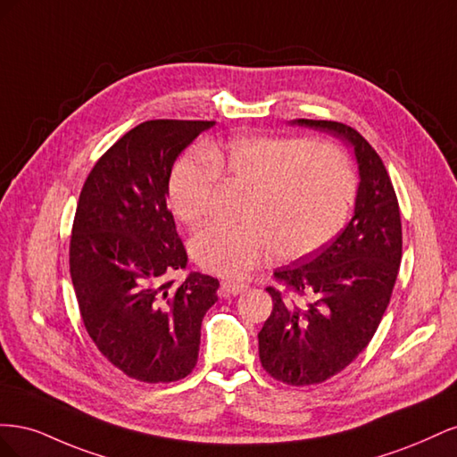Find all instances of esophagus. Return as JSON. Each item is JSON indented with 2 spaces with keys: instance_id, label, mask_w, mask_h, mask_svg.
<instances>
[{
  "instance_id": "34e87169",
  "label": "esophagus",
  "mask_w": 457,
  "mask_h": 457,
  "mask_svg": "<svg viewBox=\"0 0 457 457\" xmlns=\"http://www.w3.org/2000/svg\"><path fill=\"white\" fill-rule=\"evenodd\" d=\"M247 286L245 284H238V282H223L220 284V294L223 295H238L242 292H245Z\"/></svg>"
}]
</instances>
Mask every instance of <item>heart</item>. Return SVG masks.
<instances>
[{"mask_svg":"<svg viewBox=\"0 0 457 457\" xmlns=\"http://www.w3.org/2000/svg\"><path fill=\"white\" fill-rule=\"evenodd\" d=\"M219 177L247 188L244 227H207L190 242L202 269L242 278L274 253L307 257L341 230L354 198V175L343 152L292 137H238L223 146L195 150L175 165L170 202L175 215L196 227L210 213Z\"/></svg>","mask_w":457,"mask_h":457,"instance_id":"heart-1","label":"heart"}]
</instances>
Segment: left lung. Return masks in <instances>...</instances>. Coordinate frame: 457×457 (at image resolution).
<instances>
[{
  "mask_svg": "<svg viewBox=\"0 0 457 457\" xmlns=\"http://www.w3.org/2000/svg\"><path fill=\"white\" fill-rule=\"evenodd\" d=\"M353 148L358 165L354 213L312 259L282 267L267 287L272 312L259 331L261 364L287 385L322 383L361 354L391 301L403 257V225L393 183L364 137L339 121L294 120Z\"/></svg>",
  "mask_w": 457,
  "mask_h": 457,
  "instance_id": "left-lung-1",
  "label": "left lung"
}]
</instances>
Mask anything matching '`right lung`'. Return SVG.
I'll list each match as a JSON object with an SVG mask.
<instances>
[{
  "mask_svg": "<svg viewBox=\"0 0 457 457\" xmlns=\"http://www.w3.org/2000/svg\"><path fill=\"white\" fill-rule=\"evenodd\" d=\"M215 121L150 120L95 163L81 188L71 238V276L81 320L99 351L145 383L187 378L219 280L190 272L168 210L179 154Z\"/></svg>",
  "mask_w": 457,
  "mask_h": 457,
  "instance_id": "obj_1",
  "label": "right lung"
}]
</instances>
